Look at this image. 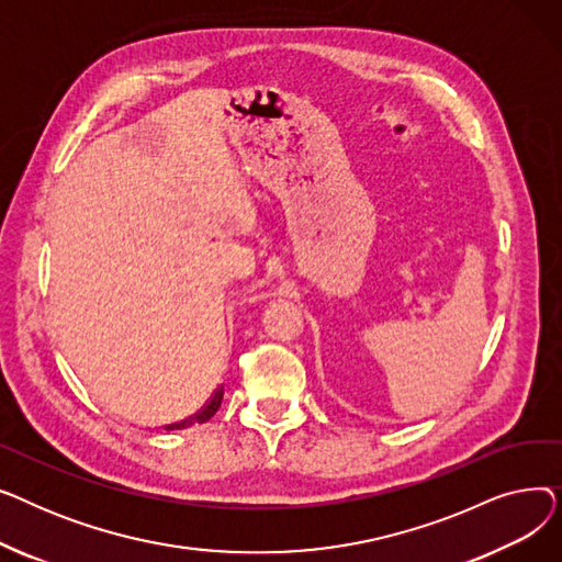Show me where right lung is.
Masks as SVG:
<instances>
[{"instance_id": "right-lung-1", "label": "right lung", "mask_w": 562, "mask_h": 562, "mask_svg": "<svg viewBox=\"0 0 562 562\" xmlns=\"http://www.w3.org/2000/svg\"><path fill=\"white\" fill-rule=\"evenodd\" d=\"M223 392H225V387L221 385V387L212 394V398L206 401V405H204L200 412H195L193 417H189V419H184V422H180V424H170V426H166V430H182V428H189V426H193V424L210 422V419L216 415V412H218V407H221Z\"/></svg>"}]
</instances>
